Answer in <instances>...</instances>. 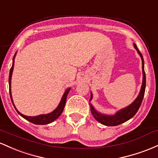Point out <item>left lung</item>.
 <instances>
[{"mask_svg": "<svg viewBox=\"0 0 158 158\" xmlns=\"http://www.w3.org/2000/svg\"><path fill=\"white\" fill-rule=\"evenodd\" d=\"M134 47L141 57L142 69H143V83H142L140 91H139V95L136 97V98L130 105L119 110H118L117 112L113 115H106L104 114V113L98 112L92 105L91 103L89 104L91 113L93 115L94 118L98 122L102 123V125H106V126H116V125L124 123V122H125L127 120L130 119V118H131L138 111V110H139V108L141 105V103L143 102V99L145 94V90H146V73H145L144 70V60H143V55L139 52V49L136 47V44H134ZM92 99H93V93H91V97H90L89 102Z\"/></svg>", "mask_w": 158, "mask_h": 158, "instance_id": "left-lung-1", "label": "left lung"}]
</instances>
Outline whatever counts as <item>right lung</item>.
I'll list each match as a JSON object with an SVG mask.
<instances>
[{
	"label": "right lung",
	"instance_id": "obj_1",
	"mask_svg": "<svg viewBox=\"0 0 158 158\" xmlns=\"http://www.w3.org/2000/svg\"><path fill=\"white\" fill-rule=\"evenodd\" d=\"M15 55H16V53L15 54V55L13 56V59H12V65L11 69H10V75H9V86H10V98H11V101L13 104L14 107L15 109L16 110V111L21 116H22L23 118H25L26 120L27 121L32 122V123L35 124V125H47V124L51 123L52 122H54V120H56L59 116L61 115V113H63V109L65 107V102H66V98L67 95H68L69 93L71 87L66 89L65 90L64 94L63 95V97H62L61 101H60V104H58L57 107L54 110H53L51 113H47V114H41V115H38V116H25V115L22 114L19 112V110L16 109L15 107V104L13 103V100H12V93H11V79H12V72H13V68H14V63H15Z\"/></svg>",
	"mask_w": 158,
	"mask_h": 158
}]
</instances>
